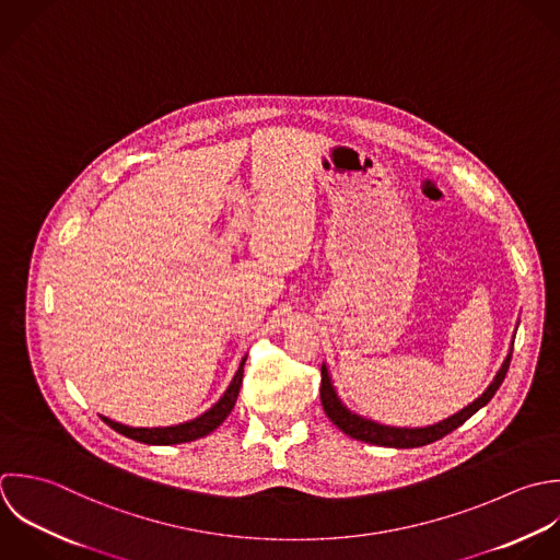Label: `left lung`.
Here are the masks:
<instances>
[{
  "label": "left lung",
  "mask_w": 560,
  "mask_h": 560,
  "mask_svg": "<svg viewBox=\"0 0 560 560\" xmlns=\"http://www.w3.org/2000/svg\"><path fill=\"white\" fill-rule=\"evenodd\" d=\"M509 366H511V355L506 358L502 371L498 373L495 382L489 386V390L478 399L474 401L471 406H467L463 412L454 415L452 419L443 421V423H436V425H430V428H419V430H406V428H386V425H380V423H373L369 419H362L353 412H349L340 399L336 397L334 393V386H331V380H329V373L327 369L323 366L320 369V404H323V410L325 415L331 419V423L336 428H340L345 434H349L351 439L355 441H364V443H371V445H382V447H397V450H410V447H423V445H430V443H436L441 441L443 436L452 434L454 430H458L467 419H471L480 408H485L493 395L500 390L506 373H509Z\"/></svg>",
  "instance_id": "obj_1"
}]
</instances>
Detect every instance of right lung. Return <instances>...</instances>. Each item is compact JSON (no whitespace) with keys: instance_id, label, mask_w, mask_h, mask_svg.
Wrapping results in <instances>:
<instances>
[{"instance_id":"1","label":"right lung","mask_w":560,"mask_h":560,"mask_svg":"<svg viewBox=\"0 0 560 560\" xmlns=\"http://www.w3.org/2000/svg\"><path fill=\"white\" fill-rule=\"evenodd\" d=\"M244 362L240 364L231 386L226 388L224 397L209 410L205 412L202 417L189 421V423H183V425H174V428H128V425H121V423H115L106 417H102V421L106 425H110L115 432L132 439V441H139V443H145V445H178V443H189V441H196L200 436H207L211 434L226 417L229 412L233 410L235 401H237V395H240V386H242V377H244Z\"/></svg>"}]
</instances>
